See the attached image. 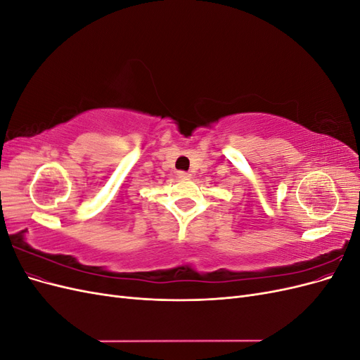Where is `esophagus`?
<instances>
[{
  "label": "esophagus",
  "instance_id": "1",
  "mask_svg": "<svg viewBox=\"0 0 360 360\" xmlns=\"http://www.w3.org/2000/svg\"><path fill=\"white\" fill-rule=\"evenodd\" d=\"M177 177L179 179H191V172H188V171H179L177 172Z\"/></svg>",
  "mask_w": 360,
  "mask_h": 360
}]
</instances>
